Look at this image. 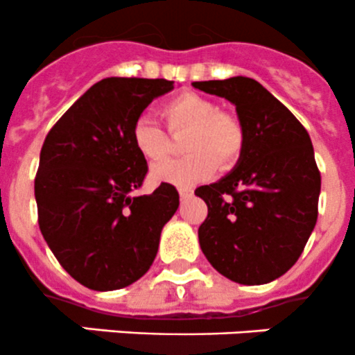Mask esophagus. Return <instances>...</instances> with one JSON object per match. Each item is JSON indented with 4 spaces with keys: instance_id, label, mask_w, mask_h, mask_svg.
Masks as SVG:
<instances>
[{
    "instance_id": "34e87169",
    "label": "esophagus",
    "mask_w": 355,
    "mask_h": 355,
    "mask_svg": "<svg viewBox=\"0 0 355 355\" xmlns=\"http://www.w3.org/2000/svg\"><path fill=\"white\" fill-rule=\"evenodd\" d=\"M193 195H195V193H193L191 188H179V196H181L182 202H184V200H189Z\"/></svg>"
}]
</instances>
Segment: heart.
Segmentation results:
<instances>
[{
  "label": "heart",
  "instance_id": "b5f03b06",
  "mask_svg": "<svg viewBox=\"0 0 355 355\" xmlns=\"http://www.w3.org/2000/svg\"><path fill=\"white\" fill-rule=\"evenodd\" d=\"M160 115L171 132L188 129L182 148L189 153L153 167L152 176L157 181L188 188L209 179L219 164H233L243 150L245 132L240 121L217 112V105L202 94L191 91L178 94L162 105ZM131 136L135 148L150 162H159L169 155V135L152 119H136Z\"/></svg>",
  "mask_w": 355,
  "mask_h": 355
}]
</instances>
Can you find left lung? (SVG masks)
I'll use <instances>...</instances> for the list:
<instances>
[{
	"instance_id": "left-lung-1",
	"label": "left lung",
	"mask_w": 355,
	"mask_h": 355,
	"mask_svg": "<svg viewBox=\"0 0 355 355\" xmlns=\"http://www.w3.org/2000/svg\"><path fill=\"white\" fill-rule=\"evenodd\" d=\"M193 86L236 107L245 143L227 176L195 191L209 207L198 240L216 271L240 285H264L298 261L318 220L321 174L309 132L250 77Z\"/></svg>"
}]
</instances>
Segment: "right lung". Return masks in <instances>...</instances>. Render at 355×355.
I'll return each instance as SVG.
<instances>
[{
    "mask_svg": "<svg viewBox=\"0 0 355 355\" xmlns=\"http://www.w3.org/2000/svg\"><path fill=\"white\" fill-rule=\"evenodd\" d=\"M173 80L107 77L50 129L34 179L40 230L62 268L80 285L110 292L150 269L179 193L162 182L135 195L148 166L132 124Z\"/></svg>",
    "mask_w": 355,
    "mask_h": 355,
    "instance_id": "right-lung-1",
    "label": "right lung"
}]
</instances>
